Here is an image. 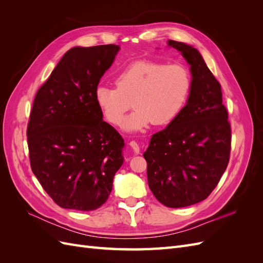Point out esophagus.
Instances as JSON below:
<instances>
[{
    "label": "esophagus",
    "instance_id": "obj_1",
    "mask_svg": "<svg viewBox=\"0 0 263 263\" xmlns=\"http://www.w3.org/2000/svg\"><path fill=\"white\" fill-rule=\"evenodd\" d=\"M129 146H130V147H132V149L134 150V153H135V154H139L140 147H139V145L137 144V141L132 140V141L129 142Z\"/></svg>",
    "mask_w": 263,
    "mask_h": 263
}]
</instances>
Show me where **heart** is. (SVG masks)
Instances as JSON below:
<instances>
[{"label":"heart","mask_w":263,"mask_h":263,"mask_svg":"<svg viewBox=\"0 0 263 263\" xmlns=\"http://www.w3.org/2000/svg\"><path fill=\"white\" fill-rule=\"evenodd\" d=\"M114 82L116 87L99 85L95 101L105 121L112 125L122 123L133 102L136 109L124 122L126 130H141L151 123H171L186 104L192 87L185 66L156 60L130 63L115 76Z\"/></svg>","instance_id":"1"}]
</instances>
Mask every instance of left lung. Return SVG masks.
<instances>
[{
    "instance_id": "1",
    "label": "left lung",
    "mask_w": 263,
    "mask_h": 263,
    "mask_svg": "<svg viewBox=\"0 0 263 263\" xmlns=\"http://www.w3.org/2000/svg\"><path fill=\"white\" fill-rule=\"evenodd\" d=\"M191 66L192 87L186 105L166 128L153 135L144 157L148 185L166 208L204 201L224 174L232 149L228 112L221 87L201 53L169 41Z\"/></svg>"
}]
</instances>
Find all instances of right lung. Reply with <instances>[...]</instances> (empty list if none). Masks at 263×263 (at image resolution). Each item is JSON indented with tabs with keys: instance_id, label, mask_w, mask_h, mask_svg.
I'll use <instances>...</instances> for the list:
<instances>
[{
	"instance_id": "obj_1",
	"label": "right lung",
	"mask_w": 263,
	"mask_h": 263,
	"mask_svg": "<svg viewBox=\"0 0 263 263\" xmlns=\"http://www.w3.org/2000/svg\"><path fill=\"white\" fill-rule=\"evenodd\" d=\"M118 50L112 44L74 47L35 95L27 125L31 171L62 209H99L123 164L124 140L103 121L94 95Z\"/></svg>"
}]
</instances>
